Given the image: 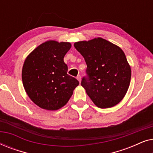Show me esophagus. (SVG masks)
<instances>
[{
	"label": "esophagus",
	"mask_w": 153,
	"mask_h": 153,
	"mask_svg": "<svg viewBox=\"0 0 153 153\" xmlns=\"http://www.w3.org/2000/svg\"><path fill=\"white\" fill-rule=\"evenodd\" d=\"M76 79H77V80L79 81V83H80L81 80V76H80V75H78V76H76Z\"/></svg>",
	"instance_id": "esophagus-1"
}]
</instances>
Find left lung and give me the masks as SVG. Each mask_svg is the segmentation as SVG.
Masks as SVG:
<instances>
[{
    "mask_svg": "<svg viewBox=\"0 0 153 153\" xmlns=\"http://www.w3.org/2000/svg\"><path fill=\"white\" fill-rule=\"evenodd\" d=\"M74 46L86 62V76L81 84L93 103L102 108L118 104L131 79V68L123 50L100 37L75 42Z\"/></svg>",
    "mask_w": 153,
    "mask_h": 153,
    "instance_id": "obj_1",
    "label": "left lung"
}]
</instances>
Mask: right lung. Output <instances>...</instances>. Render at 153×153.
Instances as JSON below:
<instances>
[{"instance_id":"add662e5","label":"right lung","mask_w":153,"mask_h":153,"mask_svg":"<svg viewBox=\"0 0 153 153\" xmlns=\"http://www.w3.org/2000/svg\"><path fill=\"white\" fill-rule=\"evenodd\" d=\"M71 48L69 42L48 41L33 50L25 60L22 81L28 97L47 110L65 105L79 82L68 74L63 58Z\"/></svg>"}]
</instances>
